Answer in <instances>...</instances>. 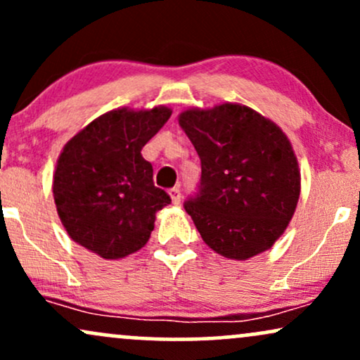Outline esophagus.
Masks as SVG:
<instances>
[{
    "label": "esophagus",
    "instance_id": "34e87169",
    "mask_svg": "<svg viewBox=\"0 0 360 360\" xmlns=\"http://www.w3.org/2000/svg\"><path fill=\"white\" fill-rule=\"evenodd\" d=\"M169 194H171L172 203H174V205H179V203H181V198H183V193H181L179 188L169 189Z\"/></svg>",
    "mask_w": 360,
    "mask_h": 360
}]
</instances>
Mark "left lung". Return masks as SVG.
Here are the masks:
<instances>
[{
  "mask_svg": "<svg viewBox=\"0 0 360 360\" xmlns=\"http://www.w3.org/2000/svg\"><path fill=\"white\" fill-rule=\"evenodd\" d=\"M201 160L196 193L184 201L198 232L223 257L245 260L283 235L300 198V171L283 130L247 106L179 115Z\"/></svg>",
  "mask_w": 360,
  "mask_h": 360,
  "instance_id": "8db88e82",
  "label": "left lung"
}]
</instances>
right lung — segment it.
Here are the masks:
<instances>
[{"label":"right lung","instance_id":"right-lung-1","mask_svg":"<svg viewBox=\"0 0 360 360\" xmlns=\"http://www.w3.org/2000/svg\"><path fill=\"white\" fill-rule=\"evenodd\" d=\"M171 117L166 106L113 110L65 143L53 174V200L69 237L103 259L146 245L155 213L171 196L154 184L142 148Z\"/></svg>","mask_w":360,"mask_h":360}]
</instances>
